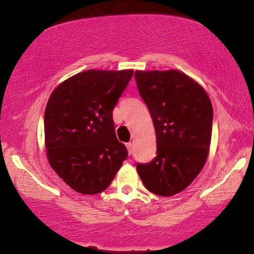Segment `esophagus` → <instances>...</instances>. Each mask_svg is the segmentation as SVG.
I'll list each match as a JSON object with an SVG mask.
<instances>
[{
	"label": "esophagus",
	"instance_id": "esophagus-1",
	"mask_svg": "<svg viewBox=\"0 0 254 254\" xmlns=\"http://www.w3.org/2000/svg\"><path fill=\"white\" fill-rule=\"evenodd\" d=\"M127 148V151H128V154L132 153V142H127V144H126Z\"/></svg>",
	"mask_w": 254,
	"mask_h": 254
}]
</instances>
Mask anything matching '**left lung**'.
<instances>
[{
  "instance_id": "8db88e82",
  "label": "left lung",
  "mask_w": 254,
  "mask_h": 254,
  "mask_svg": "<svg viewBox=\"0 0 254 254\" xmlns=\"http://www.w3.org/2000/svg\"><path fill=\"white\" fill-rule=\"evenodd\" d=\"M135 80L157 136V157L136 168L147 190L172 196L191 185L207 160L211 102L196 81L176 69L136 70Z\"/></svg>"
}]
</instances>
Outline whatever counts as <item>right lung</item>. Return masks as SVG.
<instances>
[{
    "mask_svg": "<svg viewBox=\"0 0 254 254\" xmlns=\"http://www.w3.org/2000/svg\"><path fill=\"white\" fill-rule=\"evenodd\" d=\"M133 74L132 69L84 70L49 97L44 117L47 158L77 192L106 190L127 158L115 133L113 110Z\"/></svg>",
    "mask_w": 254,
    "mask_h": 254,
    "instance_id": "right-lung-1",
    "label": "right lung"
}]
</instances>
